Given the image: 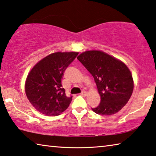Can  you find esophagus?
<instances>
[{
  "label": "esophagus",
  "instance_id": "34e87169",
  "mask_svg": "<svg viewBox=\"0 0 156 156\" xmlns=\"http://www.w3.org/2000/svg\"><path fill=\"white\" fill-rule=\"evenodd\" d=\"M87 91H83L82 92V93L80 94V95L81 96H84V97H86L87 96Z\"/></svg>",
  "mask_w": 156,
  "mask_h": 156
}]
</instances>
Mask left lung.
I'll return each mask as SVG.
<instances>
[{"label":"left lung","mask_w":156,"mask_h":156,"mask_svg":"<svg viewBox=\"0 0 156 156\" xmlns=\"http://www.w3.org/2000/svg\"><path fill=\"white\" fill-rule=\"evenodd\" d=\"M77 59L93 76L100 96L97 114L111 115L122 109L133 93L134 82L125 63L100 50L85 51Z\"/></svg>","instance_id":"left-lung-1"}]
</instances>
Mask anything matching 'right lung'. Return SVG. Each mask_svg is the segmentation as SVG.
I'll return each mask as SVG.
<instances>
[{
    "label": "right lung",
    "instance_id": "add662e5",
    "mask_svg": "<svg viewBox=\"0 0 156 156\" xmlns=\"http://www.w3.org/2000/svg\"><path fill=\"white\" fill-rule=\"evenodd\" d=\"M78 52H55L36 63L25 83L27 99L35 109L49 116L58 115L67 109L72 97L62 87V76Z\"/></svg>",
    "mask_w": 156,
    "mask_h": 156
}]
</instances>
